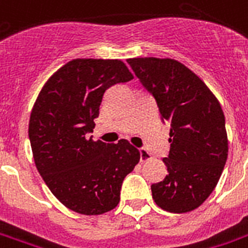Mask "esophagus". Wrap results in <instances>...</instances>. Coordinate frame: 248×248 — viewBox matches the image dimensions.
<instances>
[{"label":"esophagus","instance_id":"obj_1","mask_svg":"<svg viewBox=\"0 0 248 248\" xmlns=\"http://www.w3.org/2000/svg\"><path fill=\"white\" fill-rule=\"evenodd\" d=\"M139 154H140V161H145L151 157V154L145 148H139Z\"/></svg>","mask_w":248,"mask_h":248}]
</instances>
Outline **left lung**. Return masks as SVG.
I'll use <instances>...</instances> for the list:
<instances>
[{"label": "left lung", "instance_id": "8db88e82", "mask_svg": "<svg viewBox=\"0 0 248 248\" xmlns=\"http://www.w3.org/2000/svg\"><path fill=\"white\" fill-rule=\"evenodd\" d=\"M127 63L170 124L168 174L152 183V198L171 213L194 211L212 194L228 158L225 116L205 83L170 58H130Z\"/></svg>", "mask_w": 248, "mask_h": 248}]
</instances>
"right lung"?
I'll return each instance as SVG.
<instances>
[{"instance_id": "right-lung-1", "label": "right lung", "mask_w": 248, "mask_h": 248, "mask_svg": "<svg viewBox=\"0 0 248 248\" xmlns=\"http://www.w3.org/2000/svg\"><path fill=\"white\" fill-rule=\"evenodd\" d=\"M134 78L120 60L78 58L45 83L30 117L36 168L52 194L80 215H101L120 203L124 177L140 154L127 140L93 141L104 93Z\"/></svg>"}]
</instances>
